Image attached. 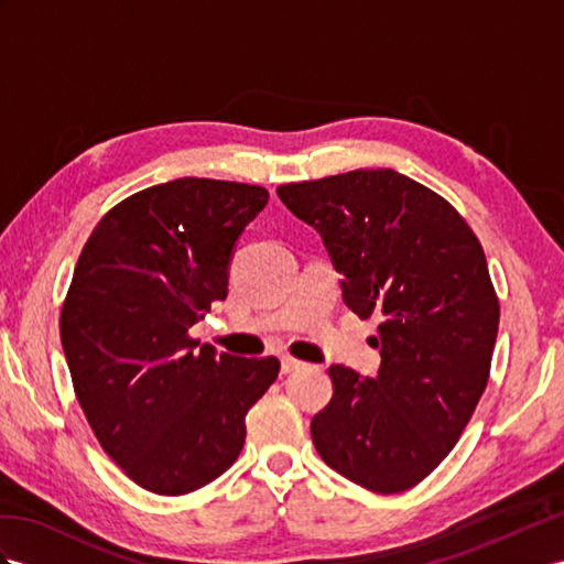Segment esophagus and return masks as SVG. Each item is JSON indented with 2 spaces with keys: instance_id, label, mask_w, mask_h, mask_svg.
Here are the masks:
<instances>
[{
  "instance_id": "esophagus-1",
  "label": "esophagus",
  "mask_w": 564,
  "mask_h": 564,
  "mask_svg": "<svg viewBox=\"0 0 564 564\" xmlns=\"http://www.w3.org/2000/svg\"><path fill=\"white\" fill-rule=\"evenodd\" d=\"M300 365H302V362H300V359H295V357H288V355L281 357V371H283V373L295 371Z\"/></svg>"
}]
</instances>
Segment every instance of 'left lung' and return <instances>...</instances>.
I'll return each instance as SVG.
<instances>
[{
  "mask_svg": "<svg viewBox=\"0 0 564 564\" xmlns=\"http://www.w3.org/2000/svg\"><path fill=\"white\" fill-rule=\"evenodd\" d=\"M322 236L343 300L381 316L377 379L334 365L312 441L330 469L373 494H402L453 451L481 400L500 305L479 238L451 202L393 169L279 185Z\"/></svg>",
  "mask_w": 564,
  "mask_h": 564,
  "instance_id": "obj_1",
  "label": "left lung"
}]
</instances>
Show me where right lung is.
I'll return each mask as SVG.
<instances>
[{"mask_svg": "<svg viewBox=\"0 0 564 564\" xmlns=\"http://www.w3.org/2000/svg\"><path fill=\"white\" fill-rule=\"evenodd\" d=\"M259 185L176 178L126 197L95 226L62 307L74 391L105 453L156 496L221 476L276 357L197 348L191 330L228 295L236 240L267 207Z\"/></svg>", "mask_w": 564, "mask_h": 564, "instance_id": "right-lung-1", "label": "right lung"}]
</instances>
